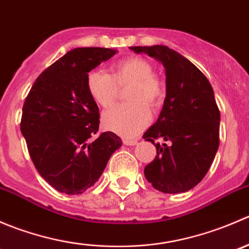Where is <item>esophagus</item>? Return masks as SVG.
Here are the masks:
<instances>
[{"instance_id":"obj_1","label":"esophagus","mask_w":249,"mask_h":249,"mask_svg":"<svg viewBox=\"0 0 249 249\" xmlns=\"http://www.w3.org/2000/svg\"><path fill=\"white\" fill-rule=\"evenodd\" d=\"M123 143H124V144H126V145H135V144H137V143H139V141L125 139V140H123Z\"/></svg>"}]
</instances>
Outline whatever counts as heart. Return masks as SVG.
<instances>
[{
	"instance_id": "b5f03b06",
	"label": "heart",
	"mask_w": 249,
	"mask_h": 249,
	"mask_svg": "<svg viewBox=\"0 0 249 249\" xmlns=\"http://www.w3.org/2000/svg\"><path fill=\"white\" fill-rule=\"evenodd\" d=\"M130 87V104L117 105L104 113L105 127L125 137L137 136L152 119L150 106H158L165 97L162 80L154 74L148 60L131 56L110 66V74L100 70L87 76V89L99 106L107 108L117 101L120 88Z\"/></svg>"
}]
</instances>
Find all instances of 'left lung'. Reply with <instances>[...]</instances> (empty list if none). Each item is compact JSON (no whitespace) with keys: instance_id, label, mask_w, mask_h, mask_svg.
I'll return each instance as SVG.
<instances>
[{"instance_id":"left-lung-1","label":"left lung","mask_w":249,"mask_h":249,"mask_svg":"<svg viewBox=\"0 0 249 249\" xmlns=\"http://www.w3.org/2000/svg\"><path fill=\"white\" fill-rule=\"evenodd\" d=\"M161 62L166 72V97L157 123L143 135L157 148L144 167L153 188L166 194L184 193L199 184L219 147L220 112L213 89L194 64L166 46L131 47ZM161 138L162 145L154 141Z\"/></svg>"}]
</instances>
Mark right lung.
Listing matches in <instances>:
<instances>
[{
    "mask_svg": "<svg viewBox=\"0 0 249 249\" xmlns=\"http://www.w3.org/2000/svg\"><path fill=\"white\" fill-rule=\"evenodd\" d=\"M117 50L76 48L44 70L22 106L20 130L39 175L54 189L82 194L101 177L119 136L99 131L100 113L87 76Z\"/></svg>",
    "mask_w": 249,
    "mask_h": 249,
    "instance_id": "1",
    "label": "right lung"
}]
</instances>
